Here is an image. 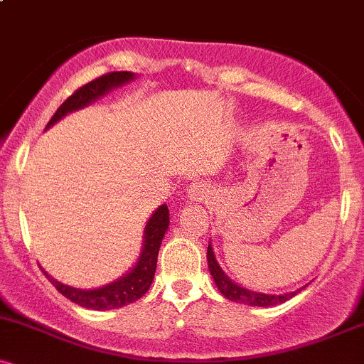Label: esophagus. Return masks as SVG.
I'll use <instances>...</instances> for the list:
<instances>
[{"instance_id": "1", "label": "esophagus", "mask_w": 364, "mask_h": 364, "mask_svg": "<svg viewBox=\"0 0 364 364\" xmlns=\"http://www.w3.org/2000/svg\"><path fill=\"white\" fill-rule=\"evenodd\" d=\"M190 198L195 200V202H203V200L207 198V190L203 188L202 185H196V183H193V185L190 186Z\"/></svg>"}]
</instances>
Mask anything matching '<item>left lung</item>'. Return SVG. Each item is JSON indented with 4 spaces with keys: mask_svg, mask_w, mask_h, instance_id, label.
Masks as SVG:
<instances>
[{
    "mask_svg": "<svg viewBox=\"0 0 364 364\" xmlns=\"http://www.w3.org/2000/svg\"><path fill=\"white\" fill-rule=\"evenodd\" d=\"M207 260H208V270H210L212 277H214V282L217 286V289L223 292V296H225L228 299L231 301L241 303V304H248V306H274V304L284 303L287 299L296 296V292H287V294H281V296H275V294H262V292H253L245 289V287L236 286L235 282L229 281L228 275L223 272V269L219 267L217 263L214 252H212V246L208 245L207 250Z\"/></svg>",
    "mask_w": 364,
    "mask_h": 364,
    "instance_id": "8db88e82",
    "label": "left lung"
}]
</instances>
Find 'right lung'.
<instances>
[{
	"instance_id": "obj_1",
	"label": "right lung",
	"mask_w": 364,
	"mask_h": 364,
	"mask_svg": "<svg viewBox=\"0 0 364 364\" xmlns=\"http://www.w3.org/2000/svg\"><path fill=\"white\" fill-rule=\"evenodd\" d=\"M132 72H109L104 73L102 77L95 78V80L85 83L80 89L75 90L73 94L58 107V111L54 112L53 118L49 119L48 128L51 127L53 123H56L58 119L63 118L66 112L80 109V107L87 106V104L94 101V99L101 97L104 92L132 80ZM168 228V205H161L156 212H154L152 217H150L147 228H145V243L144 250H141L139 263L133 267L132 272L124 275V277H121L119 281L112 282L109 286H104L101 289H75V287H68L65 286V284L54 281V279L49 277L46 272L44 274L46 277L49 279V282H51L65 298H68L70 301L78 304V306L89 308V310H112V308H121L124 306V304H129L136 301V299H140L141 296L149 291L150 284L154 281V274H156L159 248H161L162 237H164Z\"/></svg>"
}]
</instances>
